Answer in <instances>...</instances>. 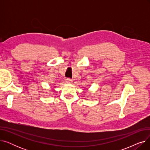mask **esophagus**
Instances as JSON below:
<instances>
[{
    "label": "esophagus",
    "instance_id": "obj_1",
    "mask_svg": "<svg viewBox=\"0 0 150 150\" xmlns=\"http://www.w3.org/2000/svg\"><path fill=\"white\" fill-rule=\"evenodd\" d=\"M66 82L67 83H72V80L70 79V78H67V79L66 80Z\"/></svg>",
    "mask_w": 150,
    "mask_h": 150
}]
</instances>
